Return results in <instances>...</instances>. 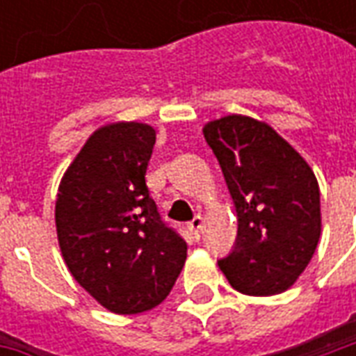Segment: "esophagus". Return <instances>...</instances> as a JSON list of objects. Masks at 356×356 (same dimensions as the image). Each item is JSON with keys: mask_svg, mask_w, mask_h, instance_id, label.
<instances>
[{"mask_svg": "<svg viewBox=\"0 0 356 356\" xmlns=\"http://www.w3.org/2000/svg\"><path fill=\"white\" fill-rule=\"evenodd\" d=\"M188 227H191V231H193L194 238H200L202 227H204V219H202L200 216H196L193 221H191V225H188Z\"/></svg>", "mask_w": 356, "mask_h": 356, "instance_id": "1", "label": "esophagus"}]
</instances>
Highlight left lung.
<instances>
[{
  "label": "left lung",
  "mask_w": 356,
  "mask_h": 356,
  "mask_svg": "<svg viewBox=\"0 0 356 356\" xmlns=\"http://www.w3.org/2000/svg\"><path fill=\"white\" fill-rule=\"evenodd\" d=\"M204 137L223 170L238 217L232 252L219 268L246 296L282 293L321 238V191L309 163L265 122L219 118Z\"/></svg>",
  "instance_id": "1"
}]
</instances>
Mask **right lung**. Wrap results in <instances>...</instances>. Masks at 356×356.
<instances>
[{
    "label": "right lung",
    "instance_id": "obj_1",
    "mask_svg": "<svg viewBox=\"0 0 356 356\" xmlns=\"http://www.w3.org/2000/svg\"><path fill=\"white\" fill-rule=\"evenodd\" d=\"M154 127H99L63 175L55 204L58 246L89 296L118 314L160 305L186 259V242L163 223L148 193Z\"/></svg>",
    "mask_w": 356,
    "mask_h": 356
}]
</instances>
